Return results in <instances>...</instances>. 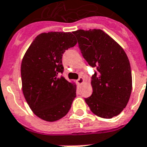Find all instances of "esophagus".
<instances>
[{
	"label": "esophagus",
	"instance_id": "esophagus-1",
	"mask_svg": "<svg viewBox=\"0 0 147 147\" xmlns=\"http://www.w3.org/2000/svg\"><path fill=\"white\" fill-rule=\"evenodd\" d=\"M84 82V79L82 78V77H79V79H78V80H77V83L79 85H81Z\"/></svg>",
	"mask_w": 147,
	"mask_h": 147
}]
</instances>
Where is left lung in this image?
<instances>
[{
	"mask_svg": "<svg viewBox=\"0 0 147 147\" xmlns=\"http://www.w3.org/2000/svg\"><path fill=\"white\" fill-rule=\"evenodd\" d=\"M92 76L93 93L86 103L94 115L111 118L120 114L130 98L132 79L129 58L122 47L101 29L72 32Z\"/></svg>",
	"mask_w": 147,
	"mask_h": 147,
	"instance_id": "obj_1",
	"label": "left lung"
}]
</instances>
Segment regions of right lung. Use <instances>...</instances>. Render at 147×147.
Listing matches in <instances>:
<instances>
[{
  "label": "right lung",
  "instance_id": "right-lung-1",
  "mask_svg": "<svg viewBox=\"0 0 147 147\" xmlns=\"http://www.w3.org/2000/svg\"><path fill=\"white\" fill-rule=\"evenodd\" d=\"M77 43L71 32L38 35L21 65L22 92L30 109L47 121H55L69 111L76 96V85L63 76L62 54Z\"/></svg>",
  "mask_w": 147,
  "mask_h": 147
}]
</instances>
